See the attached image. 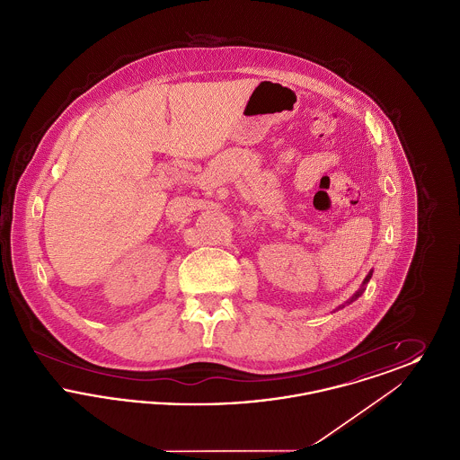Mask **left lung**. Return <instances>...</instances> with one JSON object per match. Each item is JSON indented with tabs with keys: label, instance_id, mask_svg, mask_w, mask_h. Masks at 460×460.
<instances>
[{
	"label": "left lung",
	"instance_id": "left-lung-1",
	"mask_svg": "<svg viewBox=\"0 0 460 460\" xmlns=\"http://www.w3.org/2000/svg\"><path fill=\"white\" fill-rule=\"evenodd\" d=\"M372 278V270L371 272H369V274H367V276H366V279H364V283H362V288H360V289H358V291H357V293H355V295H353V296H351L350 300H349V302H347V304H351V302H355V300H357V298H358V296H360V295H362V293H364V289H366V285H367V283H369V279H371Z\"/></svg>",
	"mask_w": 460,
	"mask_h": 460
}]
</instances>
